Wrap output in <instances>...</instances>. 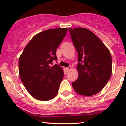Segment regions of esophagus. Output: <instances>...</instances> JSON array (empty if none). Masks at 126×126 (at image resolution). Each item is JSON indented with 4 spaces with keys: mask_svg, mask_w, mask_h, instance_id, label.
Here are the masks:
<instances>
[{
    "mask_svg": "<svg viewBox=\"0 0 126 126\" xmlns=\"http://www.w3.org/2000/svg\"><path fill=\"white\" fill-rule=\"evenodd\" d=\"M71 69H72V68H71V66H69V67H68V68H66V71H70Z\"/></svg>",
    "mask_w": 126,
    "mask_h": 126,
    "instance_id": "obj_1",
    "label": "esophagus"
}]
</instances>
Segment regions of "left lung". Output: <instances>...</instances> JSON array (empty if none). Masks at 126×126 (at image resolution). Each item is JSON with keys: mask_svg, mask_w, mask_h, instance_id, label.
Here are the masks:
<instances>
[{"mask_svg": "<svg viewBox=\"0 0 126 126\" xmlns=\"http://www.w3.org/2000/svg\"><path fill=\"white\" fill-rule=\"evenodd\" d=\"M71 38L78 54L79 77L72 83L77 93L91 96L102 90L112 72L110 51L95 34L85 28H69Z\"/></svg>", "mask_w": 126, "mask_h": 126, "instance_id": "left-lung-1", "label": "left lung"}]
</instances>
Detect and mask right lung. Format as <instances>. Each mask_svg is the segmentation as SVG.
<instances>
[{"instance_id": "1", "label": "right lung", "mask_w": 126, "mask_h": 126, "mask_svg": "<svg viewBox=\"0 0 126 126\" xmlns=\"http://www.w3.org/2000/svg\"><path fill=\"white\" fill-rule=\"evenodd\" d=\"M68 28L48 29L33 37L19 59L21 81L31 96L39 101H49L57 96L64 77L58 64L56 50L66 35Z\"/></svg>"}]
</instances>
